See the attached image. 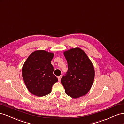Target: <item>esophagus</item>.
Returning a JSON list of instances; mask_svg holds the SVG:
<instances>
[{
	"label": "esophagus",
	"instance_id": "34e87169",
	"mask_svg": "<svg viewBox=\"0 0 124 124\" xmlns=\"http://www.w3.org/2000/svg\"><path fill=\"white\" fill-rule=\"evenodd\" d=\"M61 78H62V75L58 77V80H59V82H60V80H61Z\"/></svg>",
	"mask_w": 124,
	"mask_h": 124
}]
</instances>
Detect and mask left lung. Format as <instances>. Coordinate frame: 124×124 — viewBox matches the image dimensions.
Instances as JSON below:
<instances>
[{"label": "left lung", "mask_w": 124, "mask_h": 124, "mask_svg": "<svg viewBox=\"0 0 124 124\" xmlns=\"http://www.w3.org/2000/svg\"><path fill=\"white\" fill-rule=\"evenodd\" d=\"M68 62V70L61 82L67 95L77 99L86 95L93 86L95 72L91 60L78 47L63 52Z\"/></svg>", "instance_id": "obj_1"}]
</instances>
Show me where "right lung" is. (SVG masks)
Returning <instances> with one entry per match:
<instances>
[{
	"label": "right lung",
	"mask_w": 124,
	"mask_h": 124,
	"mask_svg": "<svg viewBox=\"0 0 124 124\" xmlns=\"http://www.w3.org/2000/svg\"><path fill=\"white\" fill-rule=\"evenodd\" d=\"M54 54L43 50H36L29 55L22 68L25 84L30 93L41 97L51 93L53 85L58 79L54 75L51 61Z\"/></svg>",
	"instance_id": "add662e5"
}]
</instances>
